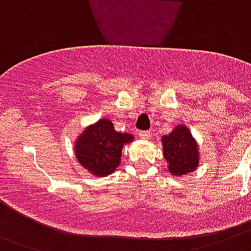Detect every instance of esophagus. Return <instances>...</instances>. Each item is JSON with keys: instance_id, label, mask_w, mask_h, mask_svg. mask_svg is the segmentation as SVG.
<instances>
[{"instance_id": "esophagus-1", "label": "esophagus", "mask_w": 251, "mask_h": 251, "mask_svg": "<svg viewBox=\"0 0 251 251\" xmlns=\"http://www.w3.org/2000/svg\"><path fill=\"white\" fill-rule=\"evenodd\" d=\"M139 136H140V137H141V139L148 140V139H149V137H151V136H152V133H151V132H149V131H141L139 133Z\"/></svg>"}]
</instances>
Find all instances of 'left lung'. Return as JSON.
<instances>
[{
	"instance_id": "left-lung-1",
	"label": "left lung",
	"mask_w": 251,
	"mask_h": 251,
	"mask_svg": "<svg viewBox=\"0 0 251 251\" xmlns=\"http://www.w3.org/2000/svg\"><path fill=\"white\" fill-rule=\"evenodd\" d=\"M162 145L165 160L169 164V172L176 176L191 173L198 168V145L187 127L178 126L172 133L164 136Z\"/></svg>"
}]
</instances>
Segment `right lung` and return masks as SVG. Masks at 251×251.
Masks as SVG:
<instances>
[{"instance_id":"right-lung-1","label":"right lung","mask_w":251,"mask_h":251,"mask_svg":"<svg viewBox=\"0 0 251 251\" xmlns=\"http://www.w3.org/2000/svg\"><path fill=\"white\" fill-rule=\"evenodd\" d=\"M131 140L133 136L116 132L110 120L102 119L79 136L75 143V156L87 172L104 176L119 166L122 148Z\"/></svg>"}]
</instances>
